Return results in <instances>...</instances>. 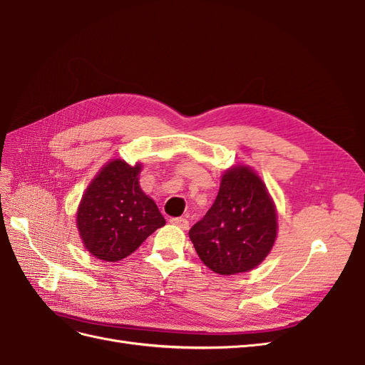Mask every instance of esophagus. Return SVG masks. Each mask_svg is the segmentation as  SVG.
Masks as SVG:
<instances>
[{
    "label": "esophagus",
    "mask_w": 365,
    "mask_h": 365,
    "mask_svg": "<svg viewBox=\"0 0 365 365\" xmlns=\"http://www.w3.org/2000/svg\"><path fill=\"white\" fill-rule=\"evenodd\" d=\"M170 224L180 227V228H189V220H187L185 217H172L170 219Z\"/></svg>",
    "instance_id": "1"
}]
</instances>
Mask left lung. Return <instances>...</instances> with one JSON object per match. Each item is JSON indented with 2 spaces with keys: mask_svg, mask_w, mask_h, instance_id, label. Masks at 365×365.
Masks as SVG:
<instances>
[{
  "mask_svg": "<svg viewBox=\"0 0 365 365\" xmlns=\"http://www.w3.org/2000/svg\"><path fill=\"white\" fill-rule=\"evenodd\" d=\"M189 236L205 267L217 274L256 268L277 236V215L259 176L248 168L227 170L215 204Z\"/></svg>",
  "mask_w": 365,
  "mask_h": 365,
  "instance_id": "obj_1",
  "label": "left lung"
}]
</instances>
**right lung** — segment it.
<instances>
[{
	"mask_svg": "<svg viewBox=\"0 0 365 365\" xmlns=\"http://www.w3.org/2000/svg\"><path fill=\"white\" fill-rule=\"evenodd\" d=\"M141 165L108 163L88 185L77 210V228L85 248L97 259L128 257L165 220L138 184Z\"/></svg>",
	"mask_w": 365,
	"mask_h": 365,
	"instance_id": "1",
	"label": "right lung"
}]
</instances>
